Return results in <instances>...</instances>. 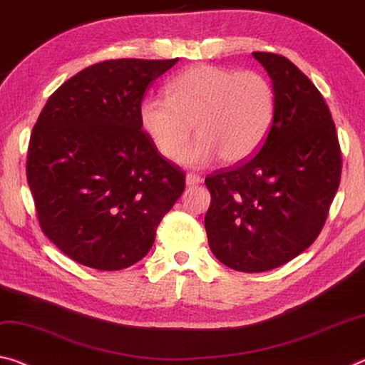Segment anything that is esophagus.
Segmentation results:
<instances>
[{
  "instance_id": "1",
  "label": "esophagus",
  "mask_w": 365,
  "mask_h": 365,
  "mask_svg": "<svg viewBox=\"0 0 365 365\" xmlns=\"http://www.w3.org/2000/svg\"><path fill=\"white\" fill-rule=\"evenodd\" d=\"M185 182H187L188 187H195V185L203 182V177L196 175V173H187V177H185Z\"/></svg>"
}]
</instances>
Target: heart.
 I'll return each instance as SVG.
<instances>
[{
    "label": "heart",
    "instance_id": "heart-1",
    "mask_svg": "<svg viewBox=\"0 0 365 365\" xmlns=\"http://www.w3.org/2000/svg\"><path fill=\"white\" fill-rule=\"evenodd\" d=\"M167 97L148 96L140 125L160 154L173 158L191 134L199 138L177 155L188 167L250 158L268 135L274 115L273 86L262 73L193 65L165 86Z\"/></svg>",
    "mask_w": 365,
    "mask_h": 365
}]
</instances>
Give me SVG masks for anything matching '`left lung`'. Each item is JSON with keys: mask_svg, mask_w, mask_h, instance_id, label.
Instances as JSON below:
<instances>
[{"mask_svg": "<svg viewBox=\"0 0 365 365\" xmlns=\"http://www.w3.org/2000/svg\"><path fill=\"white\" fill-rule=\"evenodd\" d=\"M253 58L273 83L268 136L255 158L205 180L207 244L242 273L277 268L314 244L341 178L336 128L314 83L284 56Z\"/></svg>", "mask_w": 365, "mask_h": 365, "instance_id": "obj_1", "label": "left lung"}]
</instances>
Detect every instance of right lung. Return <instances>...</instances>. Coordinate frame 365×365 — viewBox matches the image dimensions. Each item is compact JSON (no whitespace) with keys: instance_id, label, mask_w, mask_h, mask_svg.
<instances>
[{"instance_id":"add662e5","label":"right lung","mask_w":365,"mask_h":365,"mask_svg":"<svg viewBox=\"0 0 365 365\" xmlns=\"http://www.w3.org/2000/svg\"><path fill=\"white\" fill-rule=\"evenodd\" d=\"M175 60H108L79 71L45 103L32 130L27 183L43 234L74 262L118 271L148 255L185 190L140 125L153 81Z\"/></svg>"}]
</instances>
